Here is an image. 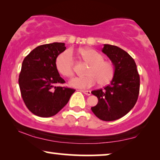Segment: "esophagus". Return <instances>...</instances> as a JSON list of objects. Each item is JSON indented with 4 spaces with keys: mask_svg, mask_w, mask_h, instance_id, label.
Listing matches in <instances>:
<instances>
[{
    "mask_svg": "<svg viewBox=\"0 0 160 160\" xmlns=\"http://www.w3.org/2000/svg\"><path fill=\"white\" fill-rule=\"evenodd\" d=\"M82 92L87 95H91V91H89V90H82Z\"/></svg>",
    "mask_w": 160,
    "mask_h": 160,
    "instance_id": "esophagus-1",
    "label": "esophagus"
}]
</instances>
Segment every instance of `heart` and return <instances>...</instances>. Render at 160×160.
<instances>
[{"instance_id": "b5f03b06", "label": "heart", "mask_w": 160, "mask_h": 160, "mask_svg": "<svg viewBox=\"0 0 160 160\" xmlns=\"http://www.w3.org/2000/svg\"><path fill=\"white\" fill-rule=\"evenodd\" d=\"M80 54L83 60L89 65L84 78L75 77L70 81V86L78 89H87L98 82L100 86H105L112 80L114 76V65L111 61L104 60L100 52L92 49H82ZM73 57L71 50L61 53L56 60V68L59 73L65 77L73 75Z\"/></svg>"}]
</instances>
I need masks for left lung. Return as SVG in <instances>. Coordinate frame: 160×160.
Instances as JSON below:
<instances>
[{"label": "left lung", "instance_id": "8db88e82", "mask_svg": "<svg viewBox=\"0 0 160 160\" xmlns=\"http://www.w3.org/2000/svg\"><path fill=\"white\" fill-rule=\"evenodd\" d=\"M102 52L114 65V76L104 89L92 92L98 102L91 109L102 121H114L126 115L136 103L140 89V76L135 60L117 46L104 44Z\"/></svg>", "mask_w": 160, "mask_h": 160}]
</instances>
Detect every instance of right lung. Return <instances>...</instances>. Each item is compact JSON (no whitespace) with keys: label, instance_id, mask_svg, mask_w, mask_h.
Masks as SVG:
<instances>
[{"label":"right lung","instance_id":"obj_1","mask_svg":"<svg viewBox=\"0 0 160 160\" xmlns=\"http://www.w3.org/2000/svg\"><path fill=\"white\" fill-rule=\"evenodd\" d=\"M65 49V43L38 46L25 57L22 64L19 76L22 98L29 111L38 117L57 114L75 92L73 89L55 86L65 82L56 68L57 58Z\"/></svg>","mask_w":160,"mask_h":160}]
</instances>
